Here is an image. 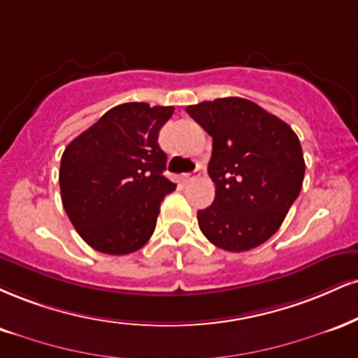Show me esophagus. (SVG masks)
Wrapping results in <instances>:
<instances>
[{
    "label": "esophagus",
    "mask_w": 358,
    "mask_h": 358,
    "mask_svg": "<svg viewBox=\"0 0 358 358\" xmlns=\"http://www.w3.org/2000/svg\"><path fill=\"white\" fill-rule=\"evenodd\" d=\"M198 175V171H195V173H183L180 175V182H182V185H187L188 182H192L193 178Z\"/></svg>",
    "instance_id": "1"
}]
</instances>
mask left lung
Masks as SVG:
<instances>
[{"label":"left lung","mask_w":358,"mask_h":358,"mask_svg":"<svg viewBox=\"0 0 358 358\" xmlns=\"http://www.w3.org/2000/svg\"><path fill=\"white\" fill-rule=\"evenodd\" d=\"M213 138L208 175L215 200L198 210V227L215 247L247 252L278 230L302 190L305 162L285 122L238 96L187 106Z\"/></svg>","instance_id":"1"}]
</instances>
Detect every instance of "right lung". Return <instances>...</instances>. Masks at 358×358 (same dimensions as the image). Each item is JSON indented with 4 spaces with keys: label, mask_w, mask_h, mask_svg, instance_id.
I'll use <instances>...</instances> for the list:
<instances>
[{
    "label": "right lung",
    "mask_w": 358,
    "mask_h": 358,
    "mask_svg": "<svg viewBox=\"0 0 358 358\" xmlns=\"http://www.w3.org/2000/svg\"><path fill=\"white\" fill-rule=\"evenodd\" d=\"M173 106L123 103L64 148L59 165L63 208L96 252L128 255L148 242L163 198L176 188L163 176L158 145Z\"/></svg>",
    "instance_id": "right-lung-1"
}]
</instances>
